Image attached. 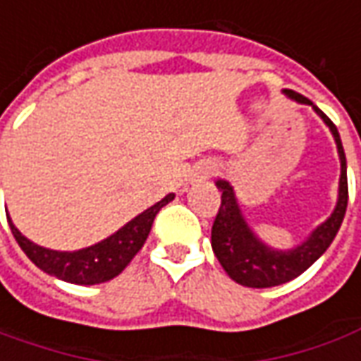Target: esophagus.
I'll return each instance as SVG.
<instances>
[{
    "instance_id": "esophagus-1",
    "label": "esophagus",
    "mask_w": 361,
    "mask_h": 361,
    "mask_svg": "<svg viewBox=\"0 0 361 361\" xmlns=\"http://www.w3.org/2000/svg\"><path fill=\"white\" fill-rule=\"evenodd\" d=\"M213 173H215V166L213 164H203V166H200V170H197V178L200 180H207V178H212Z\"/></svg>"
}]
</instances>
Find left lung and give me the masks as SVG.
<instances>
[{"label":"left lung","instance_id":"8db88e82","mask_svg":"<svg viewBox=\"0 0 361 361\" xmlns=\"http://www.w3.org/2000/svg\"><path fill=\"white\" fill-rule=\"evenodd\" d=\"M288 98H293L300 104H310L314 112L324 120L336 140V148L340 156V188H338V203L332 215L322 225H318L314 231L308 235V239L296 245L294 249H273L264 245L243 217L239 203L235 197L231 183L225 180H217L215 185L221 193V207L212 227V247L217 261L221 263L225 273L231 276L235 283L249 286V288H269L279 284L288 283L302 274L310 264H314L330 243L334 241L336 233L344 221L345 207H348V173H345V154L342 140L338 134L334 122L326 116L322 110L314 106L310 100L294 90H283Z\"/></svg>","mask_w":361,"mask_h":361}]
</instances>
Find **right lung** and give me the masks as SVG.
<instances>
[{
	"mask_svg": "<svg viewBox=\"0 0 361 361\" xmlns=\"http://www.w3.org/2000/svg\"><path fill=\"white\" fill-rule=\"evenodd\" d=\"M176 195L168 193L156 205L148 207L146 212L136 215L132 221H128L124 227H120L114 235L106 237L104 241L90 245L87 249L78 251H53L45 249L41 245H35L29 241L25 235H21L13 221L7 217L11 233L23 249L29 261L35 263L43 273L57 276L65 283L73 284H100L106 283L110 279L118 276L128 263L136 257V252L144 247L148 239L152 223L164 205H168Z\"/></svg>",
	"mask_w": 361,
	"mask_h": 361,
	"instance_id": "add662e5",
	"label": "right lung"
}]
</instances>
